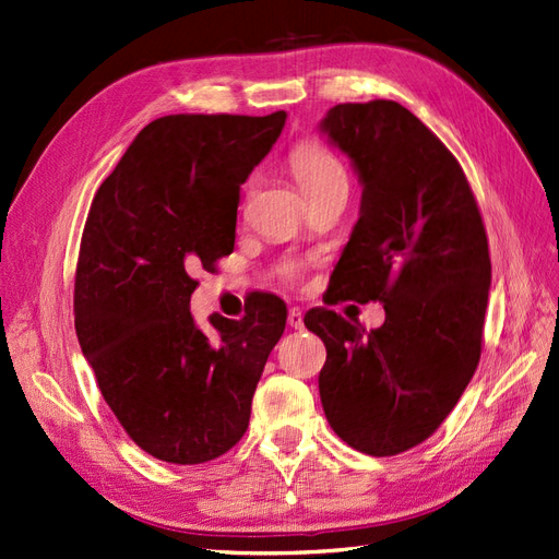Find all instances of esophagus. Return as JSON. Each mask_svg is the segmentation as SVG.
I'll use <instances>...</instances> for the list:
<instances>
[{"mask_svg": "<svg viewBox=\"0 0 559 559\" xmlns=\"http://www.w3.org/2000/svg\"><path fill=\"white\" fill-rule=\"evenodd\" d=\"M288 325L295 328V330L305 328V313H301L299 309H290V311H288Z\"/></svg>", "mask_w": 559, "mask_h": 559, "instance_id": "34e87169", "label": "esophagus"}]
</instances>
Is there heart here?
<instances>
[{"label": "heart", "mask_w": 559, "mask_h": 559, "mask_svg": "<svg viewBox=\"0 0 559 559\" xmlns=\"http://www.w3.org/2000/svg\"><path fill=\"white\" fill-rule=\"evenodd\" d=\"M290 170L305 197L332 185H346V170L340 158L318 142H299L290 154Z\"/></svg>", "instance_id": "1"}]
</instances>
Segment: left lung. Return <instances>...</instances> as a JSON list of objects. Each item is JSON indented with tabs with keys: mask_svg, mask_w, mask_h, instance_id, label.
I'll return each instance as SVG.
<instances>
[{
	"mask_svg": "<svg viewBox=\"0 0 559 559\" xmlns=\"http://www.w3.org/2000/svg\"><path fill=\"white\" fill-rule=\"evenodd\" d=\"M318 131L362 187L330 305L379 299L386 311L372 332L328 309L307 313L328 350L318 391L346 444L401 454L436 433L480 360L491 285L485 225L452 152L403 105H334Z\"/></svg>",
	"mask_w": 559,
	"mask_h": 559,
	"instance_id": "left-lung-1",
	"label": "left lung"
}]
</instances>
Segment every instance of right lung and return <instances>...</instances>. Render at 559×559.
<instances>
[{
  "mask_svg": "<svg viewBox=\"0 0 559 559\" xmlns=\"http://www.w3.org/2000/svg\"><path fill=\"white\" fill-rule=\"evenodd\" d=\"M285 119H156L91 203L74 283L76 337L126 433L168 464H203L243 438L285 330L274 295H260L241 321L213 313V332L189 313L191 274L213 271L234 250L238 191Z\"/></svg>",
  "mask_w": 559,
  "mask_h": 559,
  "instance_id": "1",
  "label": "right lung"
}]
</instances>
